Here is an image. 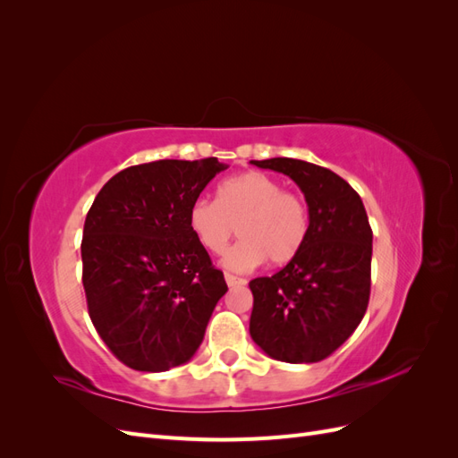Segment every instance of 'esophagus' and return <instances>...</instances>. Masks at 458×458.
Instances as JSON below:
<instances>
[{
  "mask_svg": "<svg viewBox=\"0 0 458 458\" xmlns=\"http://www.w3.org/2000/svg\"><path fill=\"white\" fill-rule=\"evenodd\" d=\"M225 283L227 286H241V284H246L244 279H241V276H234L231 273H225Z\"/></svg>",
  "mask_w": 458,
  "mask_h": 458,
  "instance_id": "esophagus-1",
  "label": "esophagus"
}]
</instances>
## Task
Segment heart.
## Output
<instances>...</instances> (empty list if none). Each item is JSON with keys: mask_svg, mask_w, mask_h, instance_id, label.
<instances>
[{"mask_svg": "<svg viewBox=\"0 0 458 458\" xmlns=\"http://www.w3.org/2000/svg\"><path fill=\"white\" fill-rule=\"evenodd\" d=\"M189 225L208 252H225L231 239H242L224 258L234 271L252 269L266 258L284 266L306 244L310 212L298 192L267 174L246 172L229 177L217 189V200L199 199L189 210Z\"/></svg>", "mask_w": 458, "mask_h": 458, "instance_id": "b5f03b06", "label": "heart"}]
</instances>
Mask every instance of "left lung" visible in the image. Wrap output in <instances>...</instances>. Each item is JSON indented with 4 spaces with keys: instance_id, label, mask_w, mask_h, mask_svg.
Returning <instances> with one entry per match:
<instances>
[{
    "instance_id": "left-lung-1",
    "label": "left lung",
    "mask_w": 458,
    "mask_h": 458,
    "mask_svg": "<svg viewBox=\"0 0 458 458\" xmlns=\"http://www.w3.org/2000/svg\"><path fill=\"white\" fill-rule=\"evenodd\" d=\"M250 162L288 175L310 208L300 254L273 276L250 281V336L279 361H323L353 335L369 306L372 229L363 200L323 165L296 158Z\"/></svg>"
}]
</instances>
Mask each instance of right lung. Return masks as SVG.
Listing matches in <instances>:
<instances>
[{
  "label": "right lung",
  "mask_w": 458,
  "mask_h": 458,
  "mask_svg": "<svg viewBox=\"0 0 458 458\" xmlns=\"http://www.w3.org/2000/svg\"><path fill=\"white\" fill-rule=\"evenodd\" d=\"M227 165L217 158L157 160L110 177L81 239L91 323L118 361L162 372L202 344L224 273L189 225V210Z\"/></svg>",
  "instance_id": "obj_1"
}]
</instances>
